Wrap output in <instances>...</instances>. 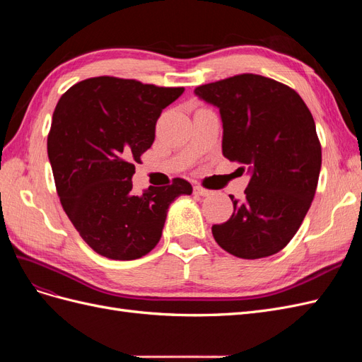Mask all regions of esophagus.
Listing matches in <instances>:
<instances>
[{
  "mask_svg": "<svg viewBox=\"0 0 362 362\" xmlns=\"http://www.w3.org/2000/svg\"><path fill=\"white\" fill-rule=\"evenodd\" d=\"M193 192H194V194H198V196H211L213 194L211 190H206V189L201 187V185H196Z\"/></svg>",
  "mask_w": 362,
  "mask_h": 362,
  "instance_id": "1",
  "label": "esophagus"
}]
</instances>
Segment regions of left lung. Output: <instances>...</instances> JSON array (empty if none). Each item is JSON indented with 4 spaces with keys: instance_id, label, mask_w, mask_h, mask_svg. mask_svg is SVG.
<instances>
[{
    "instance_id": "1",
    "label": "left lung",
    "mask_w": 362,
    "mask_h": 362,
    "mask_svg": "<svg viewBox=\"0 0 362 362\" xmlns=\"http://www.w3.org/2000/svg\"><path fill=\"white\" fill-rule=\"evenodd\" d=\"M218 108L222 152L243 164L250 180L229 221L213 225L217 245L229 254L257 259L276 254L298 233L314 199L322 146L311 112L288 86L242 74L194 89Z\"/></svg>"
}]
</instances>
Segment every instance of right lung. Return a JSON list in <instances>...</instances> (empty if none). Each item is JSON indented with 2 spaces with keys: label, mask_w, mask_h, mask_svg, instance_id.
<instances>
[{
  "label": "right lung",
  "mask_w": 362,
  "mask_h": 362,
  "mask_svg": "<svg viewBox=\"0 0 362 362\" xmlns=\"http://www.w3.org/2000/svg\"><path fill=\"white\" fill-rule=\"evenodd\" d=\"M184 87H157L95 76L63 93L52 115L48 158L64 213L96 254L137 259L157 246L170 204L192 194L175 178L168 187L133 193L140 157L156 139L163 112Z\"/></svg>",
  "instance_id": "obj_1"
}]
</instances>
